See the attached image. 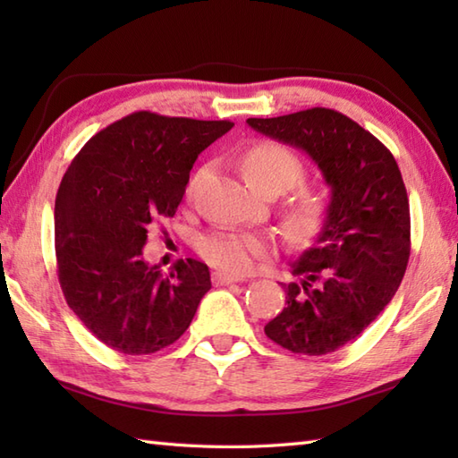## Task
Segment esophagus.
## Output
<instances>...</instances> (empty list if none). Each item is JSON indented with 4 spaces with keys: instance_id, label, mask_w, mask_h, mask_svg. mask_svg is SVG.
<instances>
[{
    "instance_id": "1",
    "label": "esophagus",
    "mask_w": 458,
    "mask_h": 458,
    "mask_svg": "<svg viewBox=\"0 0 458 458\" xmlns=\"http://www.w3.org/2000/svg\"><path fill=\"white\" fill-rule=\"evenodd\" d=\"M238 281H242V277H238V276H230V274H224V271H214V274H212V284H214V285L238 284Z\"/></svg>"
}]
</instances>
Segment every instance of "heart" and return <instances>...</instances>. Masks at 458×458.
Masks as SVG:
<instances>
[{"label":"heart","mask_w":458,"mask_h":458,"mask_svg":"<svg viewBox=\"0 0 458 458\" xmlns=\"http://www.w3.org/2000/svg\"><path fill=\"white\" fill-rule=\"evenodd\" d=\"M242 173L248 184L261 194H279L305 179L303 159L287 145L261 140L246 149L242 157ZM333 197L325 187H301L285 202L284 224L287 234L295 242L315 238L330 216ZM276 240L264 232H244L220 228L212 230L199 240L200 256L214 267L228 274H248L258 259L274 256Z\"/></svg>","instance_id":"obj_1"}]
</instances>
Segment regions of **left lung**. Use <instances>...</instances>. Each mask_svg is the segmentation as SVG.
I'll list each match as a JSON object with an SVG mask.
<instances>
[{
  "instance_id": "obj_1",
  "label": "left lung",
  "mask_w": 458,
  "mask_h": 458,
  "mask_svg": "<svg viewBox=\"0 0 458 458\" xmlns=\"http://www.w3.org/2000/svg\"><path fill=\"white\" fill-rule=\"evenodd\" d=\"M256 131L310 155L330 187L333 208L313 248L284 284L285 307L267 338L295 354L323 356L354 340L400 287L411 251L410 200L392 151L328 108L250 118Z\"/></svg>"
}]
</instances>
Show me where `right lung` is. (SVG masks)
Returning <instances> with one entry per match:
<instances>
[{
  "mask_svg": "<svg viewBox=\"0 0 458 458\" xmlns=\"http://www.w3.org/2000/svg\"><path fill=\"white\" fill-rule=\"evenodd\" d=\"M232 122L133 112L68 165L55 200L58 284L90 333L122 354H153L189 328L210 289L208 266L179 259L169 276L143 261L148 228L173 218L189 173Z\"/></svg>",
  "mask_w": 458,
  "mask_h": 458,
  "instance_id": "1",
  "label": "right lung"
}]
</instances>
